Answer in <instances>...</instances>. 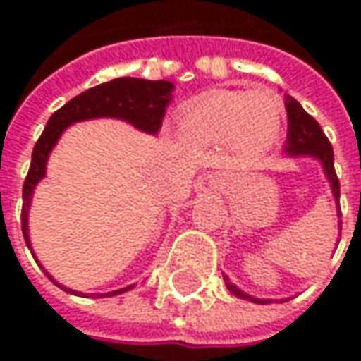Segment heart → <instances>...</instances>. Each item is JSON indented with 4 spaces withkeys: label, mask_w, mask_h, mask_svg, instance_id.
I'll return each instance as SVG.
<instances>
[{
    "label": "heart",
    "mask_w": 361,
    "mask_h": 361,
    "mask_svg": "<svg viewBox=\"0 0 361 361\" xmlns=\"http://www.w3.org/2000/svg\"><path fill=\"white\" fill-rule=\"evenodd\" d=\"M283 102L269 90H216L197 98L183 114L185 136L201 142L235 140L243 148H261L277 136Z\"/></svg>",
    "instance_id": "heart-1"
}]
</instances>
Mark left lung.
<instances>
[{
	"instance_id": "left-lung-1",
	"label": "left lung",
	"mask_w": 361,
	"mask_h": 361,
	"mask_svg": "<svg viewBox=\"0 0 361 361\" xmlns=\"http://www.w3.org/2000/svg\"><path fill=\"white\" fill-rule=\"evenodd\" d=\"M285 110H287V120H289L285 152L291 154V157L310 154V157H315V159L322 160L324 171H326L327 178H329V183H331V192H334L336 201L340 204V178H338L336 169H334V148H331V142L327 140V136L324 134V130H322V126L317 124V120L313 118V116H310V114L301 108V104H299L298 100H293L291 96H287ZM223 277H225V275H223ZM225 283H227V289H229L235 298L247 299V301H253V303H271L269 299H255L251 298V295H247V293H243L237 285L231 283L229 277H225Z\"/></svg>"
}]
</instances>
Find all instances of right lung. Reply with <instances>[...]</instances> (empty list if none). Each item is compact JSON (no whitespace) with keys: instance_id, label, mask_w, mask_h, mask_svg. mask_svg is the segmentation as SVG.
Segmentation results:
<instances>
[{"instance_id":"obj_1","label":"right lung","mask_w":361,"mask_h":361,"mask_svg":"<svg viewBox=\"0 0 361 361\" xmlns=\"http://www.w3.org/2000/svg\"><path fill=\"white\" fill-rule=\"evenodd\" d=\"M173 90L174 86L171 82H166V80L116 78V80H110L106 84L94 86L90 90L78 94L76 98H72L68 104H63L60 110H56L49 116L48 124H46L44 132H42L39 140L35 142L34 152H32V164H30L27 176L23 180L21 231H23V239H25V245L30 247V251H32L30 235H27V211H30V202H32V195H34L35 185L46 174L48 154L51 152L54 145L58 142L60 134L70 124H74V122L102 118V116H108V118H122L126 120V122H130V124H134L140 130L157 134L160 130V126H162V118H164L166 106L171 102ZM58 287H62L63 291H68V293H76L78 295V291H74V289H68L63 285H58ZM132 287L134 285L122 287V289H116V291H108V293H96V295L98 298H104V295L106 298H112V295H118V293H124V291H130ZM90 295H94V293H90Z\"/></svg>"}]
</instances>
